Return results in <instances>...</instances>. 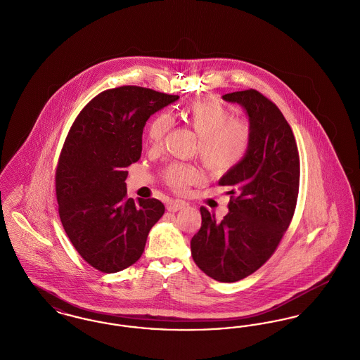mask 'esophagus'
<instances>
[{"label":"esophagus","instance_id":"esophagus-1","mask_svg":"<svg viewBox=\"0 0 360 360\" xmlns=\"http://www.w3.org/2000/svg\"><path fill=\"white\" fill-rule=\"evenodd\" d=\"M186 204L184 202V201H178V200H172L170 201L169 204H167V210L169 212H176V210H179V209H182V207H185Z\"/></svg>","mask_w":360,"mask_h":360}]
</instances>
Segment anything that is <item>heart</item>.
Wrapping results in <instances>:
<instances>
[{
    "label": "heart",
    "mask_w": 360,
    "mask_h": 360,
    "mask_svg": "<svg viewBox=\"0 0 360 360\" xmlns=\"http://www.w3.org/2000/svg\"><path fill=\"white\" fill-rule=\"evenodd\" d=\"M181 117L198 135L197 151L206 166L214 172H228L247 158L254 143L251 121L232 117L231 110L214 98H201L188 103L181 110ZM172 117L167 112L155 116L147 128V141L151 150H159ZM162 181L176 193H185L190 186L205 181V172L198 166L185 162H170L160 172Z\"/></svg>",
    "instance_id": "b5f03b06"
}]
</instances>
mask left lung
I'll return each instance as SVG.
<instances>
[{
	"instance_id": "obj_1",
	"label": "left lung",
	"mask_w": 360,
	"mask_h": 360,
	"mask_svg": "<svg viewBox=\"0 0 360 360\" xmlns=\"http://www.w3.org/2000/svg\"><path fill=\"white\" fill-rule=\"evenodd\" d=\"M245 109L254 127L250 154L219 181L228 188L229 213L217 221L201 206L202 223L190 241L191 257L207 276L236 282L274 254L294 216L300 155L279 108L255 89L223 96Z\"/></svg>"
}]
</instances>
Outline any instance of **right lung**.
Masks as SVG:
<instances>
[{
	"instance_id": "add662e5",
	"label": "right lung",
	"mask_w": 360,
	"mask_h": 360,
	"mask_svg": "<svg viewBox=\"0 0 360 360\" xmlns=\"http://www.w3.org/2000/svg\"><path fill=\"white\" fill-rule=\"evenodd\" d=\"M178 98L140 86L108 89L70 128L55 172L59 217L78 254L101 273L136 263L165 213L156 198H128L125 179L140 159L146 121Z\"/></svg>"
}]
</instances>
